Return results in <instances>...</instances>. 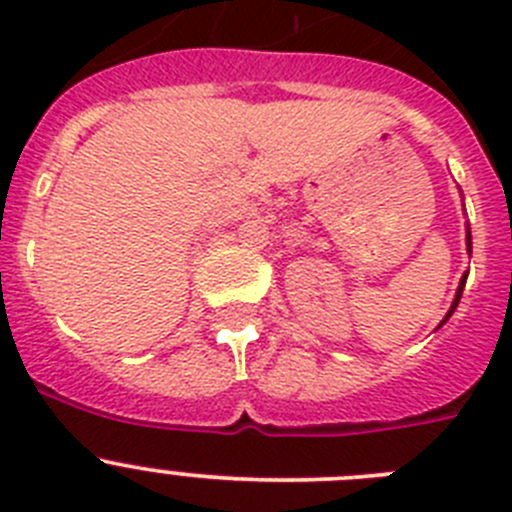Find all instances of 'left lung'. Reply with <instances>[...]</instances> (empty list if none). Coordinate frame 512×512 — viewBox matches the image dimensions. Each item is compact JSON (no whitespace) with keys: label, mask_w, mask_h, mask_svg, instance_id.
I'll list each match as a JSON object with an SVG mask.
<instances>
[{"label":"left lung","mask_w":512,"mask_h":512,"mask_svg":"<svg viewBox=\"0 0 512 512\" xmlns=\"http://www.w3.org/2000/svg\"><path fill=\"white\" fill-rule=\"evenodd\" d=\"M467 251L472 253V233H469V228H467ZM464 284H467V271H464V277H461V282H459V287H456V295H454V302H451V307H449V312H446V318L441 320V325L446 323V320L451 318V315H454V310L456 307H459V300H461V292H464ZM441 325H438V328H441Z\"/></svg>","instance_id":"8db88e82"}]
</instances>
